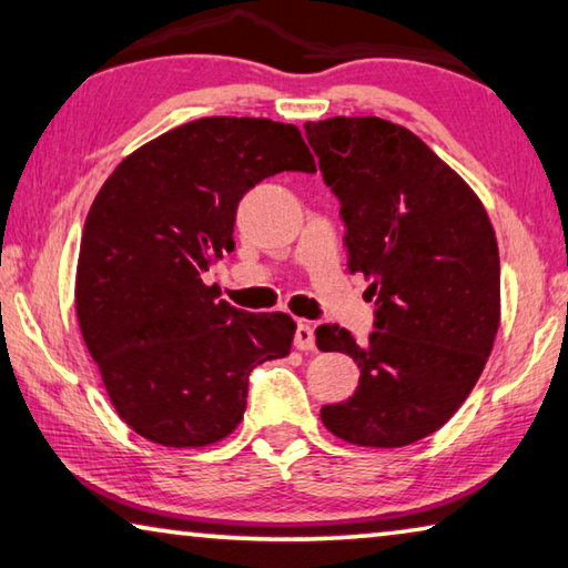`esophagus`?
Instances as JSON below:
<instances>
[{
    "instance_id": "1",
    "label": "esophagus",
    "mask_w": 568,
    "mask_h": 568,
    "mask_svg": "<svg viewBox=\"0 0 568 568\" xmlns=\"http://www.w3.org/2000/svg\"><path fill=\"white\" fill-rule=\"evenodd\" d=\"M295 348H297V351H313V348H315V335H313L311 323L297 321V328H295Z\"/></svg>"
}]
</instances>
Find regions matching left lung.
Instances as JSON below:
<instances>
[{"label": "left lung", "mask_w": 568, "mask_h": 568, "mask_svg": "<svg viewBox=\"0 0 568 568\" xmlns=\"http://www.w3.org/2000/svg\"><path fill=\"white\" fill-rule=\"evenodd\" d=\"M325 185L338 197L348 271L371 277L376 331L341 325L321 351L361 368L353 396L321 408L333 436L400 448L438 430L474 390L501 318V265L484 205L410 130L381 118L305 122Z\"/></svg>", "instance_id": "8db88e82"}]
</instances>
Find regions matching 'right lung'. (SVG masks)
Wrapping results in <instances>:
<instances>
[{"label":"right lung","instance_id":"right-lung-1","mask_svg":"<svg viewBox=\"0 0 568 568\" xmlns=\"http://www.w3.org/2000/svg\"><path fill=\"white\" fill-rule=\"evenodd\" d=\"M277 172H315L301 130L203 118L134 150L94 197L77 321L112 406L152 444L223 440L243 420L253 368L291 353V315L240 311L203 283L235 250L240 200Z\"/></svg>","mask_w":568,"mask_h":568}]
</instances>
